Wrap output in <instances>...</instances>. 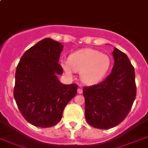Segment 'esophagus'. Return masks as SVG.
Segmentation results:
<instances>
[{
  "mask_svg": "<svg viewBox=\"0 0 148 148\" xmlns=\"http://www.w3.org/2000/svg\"><path fill=\"white\" fill-rule=\"evenodd\" d=\"M77 93H78V94H82V93H83V90H82V88H78V90H77Z\"/></svg>",
  "mask_w": 148,
  "mask_h": 148,
  "instance_id": "obj_1",
  "label": "esophagus"
}]
</instances>
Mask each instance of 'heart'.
<instances>
[{
    "label": "heart",
    "instance_id": "1",
    "mask_svg": "<svg viewBox=\"0 0 148 148\" xmlns=\"http://www.w3.org/2000/svg\"><path fill=\"white\" fill-rule=\"evenodd\" d=\"M61 66L67 74L73 71H81V78L88 84H95L105 77L110 66V58L97 50L86 48L71 54L69 61H61Z\"/></svg>",
    "mask_w": 148,
    "mask_h": 148
}]
</instances>
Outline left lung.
I'll list each match as a JSON object with an SVG mask.
<instances>
[{"label": "left lung", "instance_id": "1", "mask_svg": "<svg viewBox=\"0 0 148 148\" xmlns=\"http://www.w3.org/2000/svg\"><path fill=\"white\" fill-rule=\"evenodd\" d=\"M112 71L102 82L83 88L87 122L98 129L121 123L130 112L137 94L135 72L128 57L114 47Z\"/></svg>", "mask_w": 148, "mask_h": 148}]
</instances>
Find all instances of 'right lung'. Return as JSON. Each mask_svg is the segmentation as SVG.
Listing matches in <instances>:
<instances>
[{"label": "right lung", "mask_w": 148, "mask_h": 148, "mask_svg": "<svg viewBox=\"0 0 148 148\" xmlns=\"http://www.w3.org/2000/svg\"><path fill=\"white\" fill-rule=\"evenodd\" d=\"M63 45L45 38L22 55L15 73L14 97L27 121L36 127H50L61 120L64 109L76 95V84H63L58 63Z\"/></svg>", "instance_id": "add662e5"}]
</instances>
